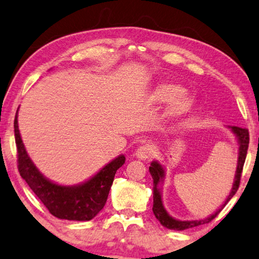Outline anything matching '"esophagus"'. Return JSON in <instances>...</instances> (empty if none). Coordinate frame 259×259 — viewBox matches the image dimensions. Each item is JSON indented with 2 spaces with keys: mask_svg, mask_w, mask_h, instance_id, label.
I'll list each match as a JSON object with an SVG mask.
<instances>
[{
  "mask_svg": "<svg viewBox=\"0 0 259 259\" xmlns=\"http://www.w3.org/2000/svg\"><path fill=\"white\" fill-rule=\"evenodd\" d=\"M155 154V147L150 143H145V145L140 146L137 150V157L140 160H147V158L152 157Z\"/></svg>",
  "mask_w": 259,
  "mask_h": 259,
  "instance_id": "34e87169",
  "label": "esophagus"
}]
</instances>
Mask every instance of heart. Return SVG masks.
<instances>
[{
    "instance_id": "1",
    "label": "heart",
    "mask_w": 259,
    "mask_h": 259,
    "mask_svg": "<svg viewBox=\"0 0 259 259\" xmlns=\"http://www.w3.org/2000/svg\"><path fill=\"white\" fill-rule=\"evenodd\" d=\"M185 89L182 85L174 84V83H164L157 87L155 90L153 99L154 102L164 104V103L174 102L169 109V114L172 117L182 116L191 110L193 106V98L185 95Z\"/></svg>"
}]
</instances>
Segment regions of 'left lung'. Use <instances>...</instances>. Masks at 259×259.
<instances>
[{
	"label": "left lung",
	"mask_w": 259,
	"mask_h": 259,
	"mask_svg": "<svg viewBox=\"0 0 259 259\" xmlns=\"http://www.w3.org/2000/svg\"><path fill=\"white\" fill-rule=\"evenodd\" d=\"M229 128L232 132L235 134L238 142V158H237V166H236V172H235V178H234L233 188L230 191L229 196L227 197L226 201L224 205H221V207L219 208L215 213L212 214V215L208 217L207 219H202V220H191V221H182L177 220L172 217L169 215V213L166 212V209L163 206L162 201V193L161 189L158 188V184H162L163 181H164V169L163 166L158 163L157 161H153L152 164L149 166V172L152 175L153 181H154V188H153V194H154V205H153V212L155 217L158 221L161 222L162 226H164L165 228L172 229V230H184L189 228H193V227L208 224L209 221H212L214 218H215L219 213L221 212L222 208L225 207L230 199L233 198L234 194L236 193L238 190V186H240V181H241V174L242 170H243V165L245 162L246 157V150H248L249 147V131L246 128H241V127L237 126H229Z\"/></svg>",
	"instance_id": "obj_1"
}]
</instances>
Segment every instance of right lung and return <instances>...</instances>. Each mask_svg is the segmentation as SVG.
<instances>
[{"label":"right lung","instance_id":"1","mask_svg":"<svg viewBox=\"0 0 259 259\" xmlns=\"http://www.w3.org/2000/svg\"><path fill=\"white\" fill-rule=\"evenodd\" d=\"M17 117L18 110L15 116L14 128L18 171L23 180L52 215L71 221H89L94 219L105 206L114 175L125 163L124 155H119L107 163L104 168L84 183L71 186L59 185L44 177L27 155L19 134Z\"/></svg>","mask_w":259,"mask_h":259}]
</instances>
